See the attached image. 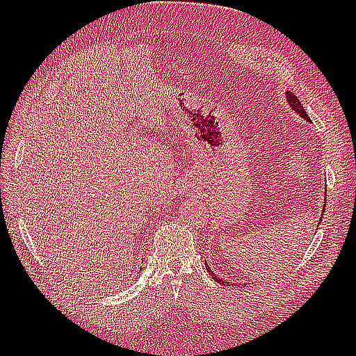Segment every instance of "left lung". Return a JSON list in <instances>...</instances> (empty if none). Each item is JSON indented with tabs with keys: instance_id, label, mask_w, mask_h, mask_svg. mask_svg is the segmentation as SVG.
Masks as SVG:
<instances>
[{
	"instance_id": "1",
	"label": "left lung",
	"mask_w": 356,
	"mask_h": 356,
	"mask_svg": "<svg viewBox=\"0 0 356 356\" xmlns=\"http://www.w3.org/2000/svg\"><path fill=\"white\" fill-rule=\"evenodd\" d=\"M286 97H287V102H289V105H291V107L295 110V111H297L298 113V115L301 116V118H305L306 120H311V119H309V116H307V113H306V110L303 108V105H301V102H300V99H298V97L297 96H295L292 92H289V90H287V92H286ZM324 211V209H323ZM323 216V214H321ZM323 218V217H321ZM207 269H208V272H209V274L211 275H213L216 280H217V282L218 283H222V284H225V286H228L229 284V282L228 283H226L225 282V280H220V278H218V277H216L214 275V272L213 270H209V268H208V264H207Z\"/></svg>"
}]
</instances>
